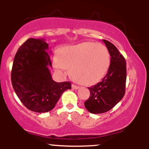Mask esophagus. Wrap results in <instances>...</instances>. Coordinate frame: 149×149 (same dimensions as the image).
<instances>
[{
    "label": "esophagus",
    "instance_id": "1",
    "mask_svg": "<svg viewBox=\"0 0 149 149\" xmlns=\"http://www.w3.org/2000/svg\"><path fill=\"white\" fill-rule=\"evenodd\" d=\"M72 88L73 89V90H78V89H79V87L77 86V85H72Z\"/></svg>",
    "mask_w": 149,
    "mask_h": 149
}]
</instances>
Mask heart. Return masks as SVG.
<instances>
[{
  "label": "heart",
  "mask_w": 149,
  "mask_h": 149,
  "mask_svg": "<svg viewBox=\"0 0 149 149\" xmlns=\"http://www.w3.org/2000/svg\"><path fill=\"white\" fill-rule=\"evenodd\" d=\"M110 65V54L106 46L85 42L65 47L55 61L57 69H71L76 82L83 85L97 83L105 76Z\"/></svg>",
  "instance_id": "heart-1"
}]
</instances>
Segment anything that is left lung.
I'll return each instance as SVG.
<instances>
[{
    "instance_id": "left-lung-1",
    "label": "left lung",
    "mask_w": 149,
    "mask_h": 149,
    "mask_svg": "<svg viewBox=\"0 0 149 149\" xmlns=\"http://www.w3.org/2000/svg\"><path fill=\"white\" fill-rule=\"evenodd\" d=\"M111 56V64L106 76L90 88V96L85 107L91 113L109 111L124 97L126 83V61L123 56L111 42L103 40Z\"/></svg>"
}]
</instances>
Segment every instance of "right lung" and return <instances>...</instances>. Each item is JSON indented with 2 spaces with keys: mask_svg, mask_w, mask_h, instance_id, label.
<instances>
[{
  "mask_svg": "<svg viewBox=\"0 0 149 149\" xmlns=\"http://www.w3.org/2000/svg\"><path fill=\"white\" fill-rule=\"evenodd\" d=\"M48 44L44 38H29L15 54L11 72L12 85L22 103L29 110L45 113L52 110L70 82L52 80Z\"/></svg>",
  "mask_w": 149,
  "mask_h": 149,
  "instance_id": "add662e5",
  "label": "right lung"
}]
</instances>
